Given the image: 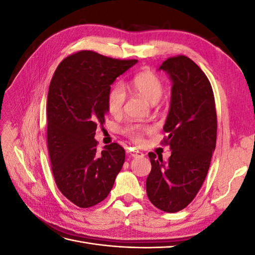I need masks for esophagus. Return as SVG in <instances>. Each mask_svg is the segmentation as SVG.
I'll return each mask as SVG.
<instances>
[{
    "label": "esophagus",
    "instance_id": "1",
    "mask_svg": "<svg viewBox=\"0 0 255 255\" xmlns=\"http://www.w3.org/2000/svg\"><path fill=\"white\" fill-rule=\"evenodd\" d=\"M128 154L133 157H143V155H144L142 152H139V151H129Z\"/></svg>",
    "mask_w": 255,
    "mask_h": 255
}]
</instances>
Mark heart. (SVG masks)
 I'll return each instance as SVG.
<instances>
[{
    "instance_id": "obj_1",
    "label": "heart",
    "mask_w": 255,
    "mask_h": 255,
    "mask_svg": "<svg viewBox=\"0 0 255 255\" xmlns=\"http://www.w3.org/2000/svg\"><path fill=\"white\" fill-rule=\"evenodd\" d=\"M130 88L136 94L142 97L152 105L156 104L163 97L165 85L158 75L151 71H141L137 73L130 81ZM126 90L122 85L115 84L110 89L106 98L107 111L111 115H120L126 103ZM150 128L138 125H130L123 128V133L134 140H140L143 132H148Z\"/></svg>"
}]
</instances>
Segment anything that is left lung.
<instances>
[{
	"label": "left lung",
	"mask_w": 255,
	"mask_h": 255,
	"mask_svg": "<svg viewBox=\"0 0 255 255\" xmlns=\"http://www.w3.org/2000/svg\"><path fill=\"white\" fill-rule=\"evenodd\" d=\"M159 70L172 81L171 102L163 140L171 155L163 161L149 153L152 169L145 182L151 203L167 213L186 207L197 196L210 168L217 139L214 92L204 72L190 58L166 59Z\"/></svg>",
	"instance_id": "1"
}]
</instances>
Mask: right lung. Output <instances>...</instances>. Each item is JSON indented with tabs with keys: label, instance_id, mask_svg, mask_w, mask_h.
Here are the masks:
<instances>
[{
	"label": "right lung",
	"instance_id": "right-lung-1",
	"mask_svg": "<svg viewBox=\"0 0 255 255\" xmlns=\"http://www.w3.org/2000/svg\"><path fill=\"white\" fill-rule=\"evenodd\" d=\"M137 61L80 51L54 72L48 92V150L58 189L76 206L102 202L125 163L120 144L113 142L100 152L95 135L109 112L111 85Z\"/></svg>",
	"mask_w": 255,
	"mask_h": 255
}]
</instances>
